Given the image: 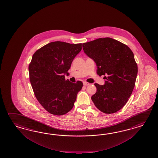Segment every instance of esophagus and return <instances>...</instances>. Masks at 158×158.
<instances>
[{
    "label": "esophagus",
    "instance_id": "esophagus-1",
    "mask_svg": "<svg viewBox=\"0 0 158 158\" xmlns=\"http://www.w3.org/2000/svg\"><path fill=\"white\" fill-rule=\"evenodd\" d=\"M89 85H90L89 83H87V82H86V81H84V82H83V85H84V86H89Z\"/></svg>",
    "mask_w": 158,
    "mask_h": 158
}]
</instances>
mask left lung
Listing matches in <instances>:
<instances>
[{
    "mask_svg": "<svg viewBox=\"0 0 158 158\" xmlns=\"http://www.w3.org/2000/svg\"><path fill=\"white\" fill-rule=\"evenodd\" d=\"M83 49L97 67V73L105 75V84L95 83L91 100L105 114H113L127 103L134 89L138 67L134 54L127 45L110 38H99L83 43Z\"/></svg>",
    "mask_w": 158,
    "mask_h": 158,
    "instance_id": "obj_1",
    "label": "left lung"
}]
</instances>
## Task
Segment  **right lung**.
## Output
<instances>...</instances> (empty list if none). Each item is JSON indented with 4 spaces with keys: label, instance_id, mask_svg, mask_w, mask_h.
<instances>
[{
    "label": "right lung",
    "instance_id": "1",
    "mask_svg": "<svg viewBox=\"0 0 158 158\" xmlns=\"http://www.w3.org/2000/svg\"><path fill=\"white\" fill-rule=\"evenodd\" d=\"M81 50V43H48L34 53L29 65V79L39 102L49 113L63 115L71 110L81 81L65 80L72 61Z\"/></svg>",
    "mask_w": 158,
    "mask_h": 158
}]
</instances>
